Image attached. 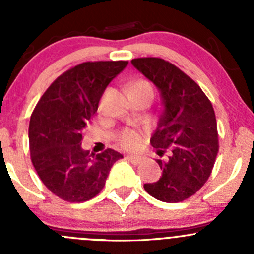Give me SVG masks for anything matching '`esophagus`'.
I'll list each match as a JSON object with an SVG mask.
<instances>
[{"instance_id": "obj_1", "label": "esophagus", "mask_w": 254, "mask_h": 254, "mask_svg": "<svg viewBox=\"0 0 254 254\" xmlns=\"http://www.w3.org/2000/svg\"><path fill=\"white\" fill-rule=\"evenodd\" d=\"M127 158L130 161V162L134 163V165H139V163H141L142 161V157L139 155H127Z\"/></svg>"}]
</instances>
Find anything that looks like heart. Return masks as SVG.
Wrapping results in <instances>:
<instances>
[{
  "instance_id": "heart-1",
  "label": "heart",
  "mask_w": 254,
  "mask_h": 254,
  "mask_svg": "<svg viewBox=\"0 0 254 254\" xmlns=\"http://www.w3.org/2000/svg\"><path fill=\"white\" fill-rule=\"evenodd\" d=\"M135 86L148 87L147 84L143 83V82L136 83ZM148 88H150V87H148ZM119 140L120 142L124 146H127V147H134V146H136L137 142H139V135H137V132H135L134 130H125V131H123L122 134H120Z\"/></svg>"
}]
</instances>
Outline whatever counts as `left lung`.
Wrapping results in <instances>:
<instances>
[{
  "instance_id": "8db88e82",
  "label": "left lung",
  "mask_w": 254,
  "mask_h": 254,
  "mask_svg": "<svg viewBox=\"0 0 254 254\" xmlns=\"http://www.w3.org/2000/svg\"><path fill=\"white\" fill-rule=\"evenodd\" d=\"M132 66L160 92L162 112L151 145L158 155L162 177L143 184L151 196L165 203H178L195 194L211 175L217 151V125L207 97L183 71L158 58L131 60Z\"/></svg>"
}]
</instances>
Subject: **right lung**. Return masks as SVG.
Returning a JSON list of instances; mask_svg holds the SVG:
<instances>
[{"label": "right lung", "mask_w": 254, "mask_h": 254, "mask_svg": "<svg viewBox=\"0 0 254 254\" xmlns=\"http://www.w3.org/2000/svg\"><path fill=\"white\" fill-rule=\"evenodd\" d=\"M127 61L83 63L59 76L38 102L29 123L33 166L45 187L63 200L81 203L103 189L122 153H89L82 131L98 109L107 86Z\"/></svg>", "instance_id": "right-lung-1"}]
</instances>
